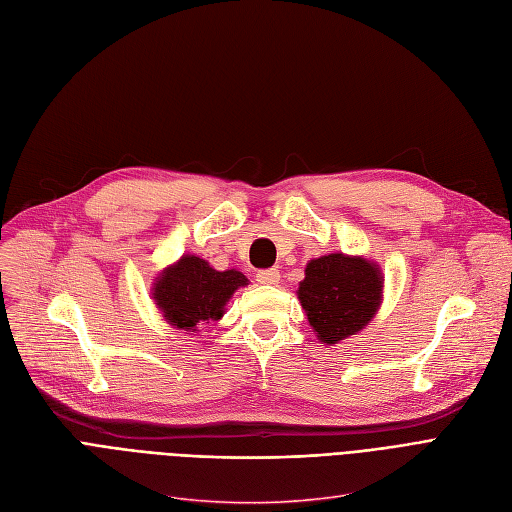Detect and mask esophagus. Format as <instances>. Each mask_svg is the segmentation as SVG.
Returning a JSON list of instances; mask_svg holds the SVG:
<instances>
[{
    "mask_svg": "<svg viewBox=\"0 0 512 512\" xmlns=\"http://www.w3.org/2000/svg\"><path fill=\"white\" fill-rule=\"evenodd\" d=\"M278 280H280V272L276 268L259 270L257 272V282H259V285H278Z\"/></svg>",
    "mask_w": 512,
    "mask_h": 512,
    "instance_id": "1",
    "label": "esophagus"
}]
</instances>
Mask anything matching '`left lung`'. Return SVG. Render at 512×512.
<instances>
[{
	"mask_svg": "<svg viewBox=\"0 0 512 512\" xmlns=\"http://www.w3.org/2000/svg\"><path fill=\"white\" fill-rule=\"evenodd\" d=\"M384 276L373 261L344 253L312 259L297 297L320 342L331 346L365 329L382 304Z\"/></svg>",
	"mask_w": 512,
	"mask_h": 512,
	"instance_id": "1",
	"label": "left lung"
}]
</instances>
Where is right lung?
Returning <instances> with one entry per match:
<instances>
[{
    "mask_svg": "<svg viewBox=\"0 0 512 512\" xmlns=\"http://www.w3.org/2000/svg\"><path fill=\"white\" fill-rule=\"evenodd\" d=\"M249 285L238 270L217 272L196 255H183L160 272L151 289L156 306L170 327L198 331L208 320H219L236 289Z\"/></svg>",
    "mask_w": 512,
    "mask_h": 512,
    "instance_id": "obj_1",
    "label": "right lung"
}]
</instances>
